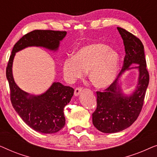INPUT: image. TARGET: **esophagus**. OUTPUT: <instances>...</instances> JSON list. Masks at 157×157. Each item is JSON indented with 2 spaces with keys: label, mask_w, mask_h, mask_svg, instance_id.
I'll list each match as a JSON object with an SVG mask.
<instances>
[{
  "label": "esophagus",
  "mask_w": 157,
  "mask_h": 157,
  "mask_svg": "<svg viewBox=\"0 0 157 157\" xmlns=\"http://www.w3.org/2000/svg\"><path fill=\"white\" fill-rule=\"evenodd\" d=\"M81 91H82V88H81V87L76 88L74 91V95L76 96H78L79 94H81Z\"/></svg>",
  "instance_id": "34e87169"
}]
</instances>
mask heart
Returning <instances> with one entry per match:
<instances>
[{
	"label": "heart",
	"mask_w": 157,
	"mask_h": 157,
	"mask_svg": "<svg viewBox=\"0 0 157 157\" xmlns=\"http://www.w3.org/2000/svg\"><path fill=\"white\" fill-rule=\"evenodd\" d=\"M119 63L117 52L106 44L94 43L78 49L74 57L66 58L62 71L66 80L72 83L89 70L88 76L92 84L98 89H105L116 80Z\"/></svg>",
	"instance_id": "heart-1"
}]
</instances>
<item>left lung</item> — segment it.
<instances>
[{
    "label": "left lung",
    "mask_w": 157,
    "mask_h": 157,
    "mask_svg": "<svg viewBox=\"0 0 157 157\" xmlns=\"http://www.w3.org/2000/svg\"><path fill=\"white\" fill-rule=\"evenodd\" d=\"M117 29L123 39L126 52L123 68L118 78L105 91L96 92L97 107L92 114L94 126L103 133L121 132L136 121L142 109L149 81L142 43L125 29L120 27ZM132 64L138 66L130 67ZM132 68L139 71L138 82L135 91L126 96L122 92L117 81L126 70Z\"/></svg>",
    "instance_id": "obj_1"
}]
</instances>
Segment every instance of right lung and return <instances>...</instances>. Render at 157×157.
<instances>
[{
  "mask_svg": "<svg viewBox=\"0 0 157 157\" xmlns=\"http://www.w3.org/2000/svg\"><path fill=\"white\" fill-rule=\"evenodd\" d=\"M66 33V31L35 30L25 34L14 45L6 68L13 107L28 126L40 133L53 134L63 128L66 124L64 107L70 102L74 89L54 82L45 93L31 95L21 89L15 82L13 61L16 53L29 46L56 51Z\"/></svg>",
  "mask_w": 157,
  "mask_h": 157,
  "instance_id": "obj_1",
  "label": "right lung"
}]
</instances>
